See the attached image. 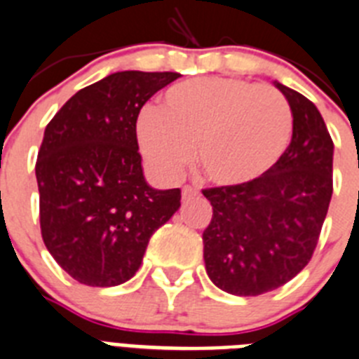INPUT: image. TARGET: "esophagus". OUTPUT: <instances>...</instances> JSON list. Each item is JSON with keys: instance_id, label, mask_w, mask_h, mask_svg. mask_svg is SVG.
Here are the masks:
<instances>
[{"instance_id": "obj_1", "label": "esophagus", "mask_w": 359, "mask_h": 359, "mask_svg": "<svg viewBox=\"0 0 359 359\" xmlns=\"http://www.w3.org/2000/svg\"><path fill=\"white\" fill-rule=\"evenodd\" d=\"M197 195L198 191L195 188H191V186H184V188H182V198H184V201H189V198L197 197Z\"/></svg>"}]
</instances>
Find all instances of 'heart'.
I'll return each instance as SVG.
<instances>
[{"instance_id": "1", "label": "heart", "mask_w": 359, "mask_h": 359, "mask_svg": "<svg viewBox=\"0 0 359 359\" xmlns=\"http://www.w3.org/2000/svg\"><path fill=\"white\" fill-rule=\"evenodd\" d=\"M294 114L272 86L239 78H197L164 93L158 111L137 122L140 151L156 175L175 179L195 149L208 182L241 186L272 170L290 144Z\"/></svg>"}]
</instances>
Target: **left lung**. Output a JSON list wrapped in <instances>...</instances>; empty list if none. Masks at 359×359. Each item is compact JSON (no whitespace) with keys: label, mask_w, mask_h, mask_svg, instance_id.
<instances>
[{"label":"left lung","mask_w":359,"mask_h":359,"mask_svg":"<svg viewBox=\"0 0 359 359\" xmlns=\"http://www.w3.org/2000/svg\"><path fill=\"white\" fill-rule=\"evenodd\" d=\"M294 114L290 146L263 177L203 189L213 208L203 231L215 287L261 296L296 277L312 259L332 197L334 142L309 98L276 82Z\"/></svg>","instance_id":"obj_1"}]
</instances>
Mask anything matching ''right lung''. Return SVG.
<instances>
[{
  "label": "right lung",
  "instance_id": "right-lung-1",
  "mask_svg": "<svg viewBox=\"0 0 359 359\" xmlns=\"http://www.w3.org/2000/svg\"><path fill=\"white\" fill-rule=\"evenodd\" d=\"M179 72L122 71L71 96L47 123L36 161L41 237L87 287H116L180 206V189H153L138 153V113Z\"/></svg>",
  "mask_w": 359,
  "mask_h": 359
}]
</instances>
